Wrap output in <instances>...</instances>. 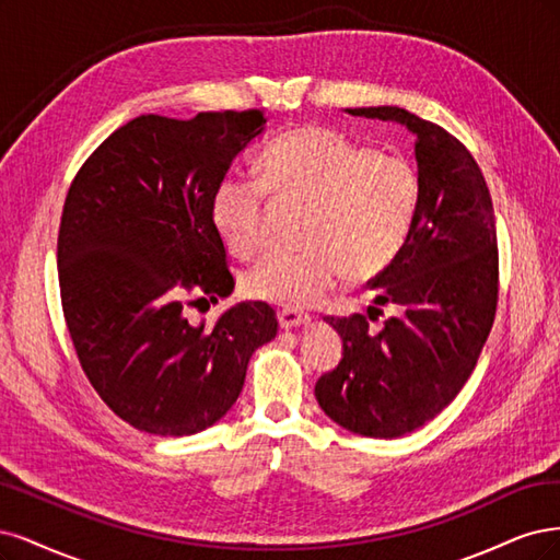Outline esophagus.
I'll return each mask as SVG.
<instances>
[{"instance_id": "34e87169", "label": "esophagus", "mask_w": 560, "mask_h": 560, "mask_svg": "<svg viewBox=\"0 0 560 560\" xmlns=\"http://www.w3.org/2000/svg\"><path fill=\"white\" fill-rule=\"evenodd\" d=\"M310 323H312V316H306L302 312H293V310L279 312V326L283 330H298V328L310 326Z\"/></svg>"}]
</instances>
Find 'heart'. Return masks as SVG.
<instances>
[{
    "instance_id": "b5f03b06",
    "label": "heart",
    "mask_w": 560,
    "mask_h": 560,
    "mask_svg": "<svg viewBox=\"0 0 560 560\" xmlns=\"http://www.w3.org/2000/svg\"><path fill=\"white\" fill-rule=\"evenodd\" d=\"M260 178L225 176L211 197V223L234 256L265 242L269 195L304 205L298 254L267 256L242 277L248 298L306 310L347 272L365 281L393 262L419 207V176L407 160L382 155L320 125L279 137L260 158Z\"/></svg>"
}]
</instances>
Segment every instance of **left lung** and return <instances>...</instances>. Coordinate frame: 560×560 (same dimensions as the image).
Masks as SVG:
<instances>
[{"label":"left lung","instance_id":"obj_1","mask_svg":"<svg viewBox=\"0 0 560 560\" xmlns=\"http://www.w3.org/2000/svg\"><path fill=\"white\" fill-rule=\"evenodd\" d=\"M345 112L417 137L419 207L400 254L372 281L374 304L395 314L378 332L363 314L326 318L345 358L314 393L337 425L393 440L435 419L477 365L498 304L495 215L475 158L440 125L400 106Z\"/></svg>","mask_w":560,"mask_h":560}]
</instances>
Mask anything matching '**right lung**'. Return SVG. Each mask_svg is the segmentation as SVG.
Listing matches in <instances>:
<instances>
[{
    "mask_svg": "<svg viewBox=\"0 0 560 560\" xmlns=\"http://www.w3.org/2000/svg\"><path fill=\"white\" fill-rule=\"evenodd\" d=\"M265 125L260 112L139 116L102 141L67 192V328L100 398L141 432L186 438L221 421L250 355L277 337L265 302L232 304L211 328L186 316L232 293L211 197Z\"/></svg>",
    "mask_w": 560,
    "mask_h": 560,
    "instance_id": "right-lung-1",
    "label": "right lung"
}]
</instances>
